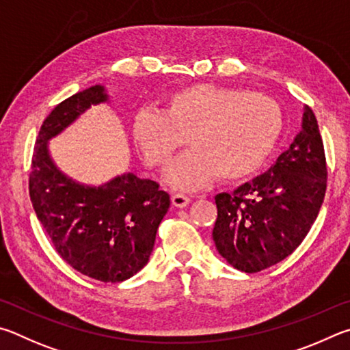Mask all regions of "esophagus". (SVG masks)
<instances>
[{"mask_svg": "<svg viewBox=\"0 0 350 350\" xmlns=\"http://www.w3.org/2000/svg\"><path fill=\"white\" fill-rule=\"evenodd\" d=\"M189 203H191V198L186 197V195H183V193H175L174 197H172V204H174L175 207H180V209L186 207Z\"/></svg>", "mask_w": 350, "mask_h": 350, "instance_id": "1", "label": "esophagus"}]
</instances>
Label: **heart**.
Masks as SVG:
<instances>
[{
    "label": "heart",
    "mask_w": 350,
    "mask_h": 350,
    "mask_svg": "<svg viewBox=\"0 0 350 350\" xmlns=\"http://www.w3.org/2000/svg\"><path fill=\"white\" fill-rule=\"evenodd\" d=\"M283 127L281 109L258 92L212 84L183 88L165 100L164 112L133 116L135 144L152 167L163 169L183 146L192 150L167 172L174 187L195 191L215 178L240 181L260 170Z\"/></svg>",
    "instance_id": "1"
}]
</instances>
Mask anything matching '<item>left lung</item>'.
Here are the masks:
<instances>
[{
	"mask_svg": "<svg viewBox=\"0 0 350 350\" xmlns=\"http://www.w3.org/2000/svg\"><path fill=\"white\" fill-rule=\"evenodd\" d=\"M327 167L318 122L304 107L301 131L265 174L215 197L213 241L218 254L241 272L254 273L283 261L318 217Z\"/></svg>",
	"mask_w": 350,
	"mask_h": 350,
	"instance_id": "8db88e82",
	"label": "left lung"
}]
</instances>
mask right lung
<instances>
[{"mask_svg": "<svg viewBox=\"0 0 350 350\" xmlns=\"http://www.w3.org/2000/svg\"><path fill=\"white\" fill-rule=\"evenodd\" d=\"M95 84L59 103L36 138L29 193L40 223L67 265L103 283H121L143 269L170 198L155 181L122 174L101 186L72 180L53 163L49 141L90 106L107 103Z\"/></svg>", "mask_w": 350, "mask_h": 350, "instance_id": "right-lung-1", "label": "right lung"}]
</instances>
